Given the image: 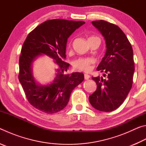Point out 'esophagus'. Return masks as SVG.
Instances as JSON below:
<instances>
[{
	"label": "esophagus",
	"instance_id": "1",
	"mask_svg": "<svg viewBox=\"0 0 146 146\" xmlns=\"http://www.w3.org/2000/svg\"><path fill=\"white\" fill-rule=\"evenodd\" d=\"M90 76L88 75V74H84V78L86 79V80H88V79L90 78Z\"/></svg>",
	"mask_w": 146,
	"mask_h": 146
}]
</instances>
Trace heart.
<instances>
[{"instance_id": "1", "label": "heart", "mask_w": 146, "mask_h": 146, "mask_svg": "<svg viewBox=\"0 0 146 146\" xmlns=\"http://www.w3.org/2000/svg\"><path fill=\"white\" fill-rule=\"evenodd\" d=\"M92 63V59L89 58H80L74 62L73 66L76 70L89 71L91 70V64Z\"/></svg>"}]
</instances>
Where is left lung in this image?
I'll return each mask as SVG.
<instances>
[{"mask_svg":"<svg viewBox=\"0 0 146 146\" xmlns=\"http://www.w3.org/2000/svg\"><path fill=\"white\" fill-rule=\"evenodd\" d=\"M91 23L105 39L106 51L97 70L107 78L92 76L97 88L89 100L96 110L110 112L122 104L131 89L135 71L133 48L117 25L102 20Z\"/></svg>","mask_w":146,"mask_h":146,"instance_id":"left-lung-1","label":"left lung"}]
</instances>
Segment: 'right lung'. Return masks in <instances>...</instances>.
Here are the masks:
<instances>
[{"instance_id":"obj_1","label":"right lung","mask_w":146,"mask_h":146,"mask_svg":"<svg viewBox=\"0 0 146 146\" xmlns=\"http://www.w3.org/2000/svg\"><path fill=\"white\" fill-rule=\"evenodd\" d=\"M83 21L49 20L36 27L27 36L19 58V80L26 98L35 108L53 114L67 106L74 88L82 82V73L66 74L70 64L64 62L68 38ZM42 55L53 58L58 65L53 81L40 85L34 78L33 62Z\"/></svg>"}]
</instances>
